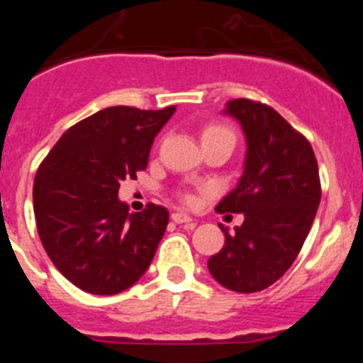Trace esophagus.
Masks as SVG:
<instances>
[{"mask_svg": "<svg viewBox=\"0 0 363 363\" xmlns=\"http://www.w3.org/2000/svg\"><path fill=\"white\" fill-rule=\"evenodd\" d=\"M172 221L177 223V225H182V223H193V218L191 216H188L186 212H174L172 214Z\"/></svg>", "mask_w": 363, "mask_h": 363, "instance_id": "34e87169", "label": "esophagus"}]
</instances>
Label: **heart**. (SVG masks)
I'll list each match as a JSON object with an SVG mask.
<instances>
[{
	"label": "heart",
	"mask_w": 363,
	"mask_h": 363,
	"mask_svg": "<svg viewBox=\"0 0 363 363\" xmlns=\"http://www.w3.org/2000/svg\"><path fill=\"white\" fill-rule=\"evenodd\" d=\"M202 140L205 142H212V140H228L232 144H235V133H233L232 128L225 123H219V121H211L203 126L202 131ZM182 200L189 205H195L199 202V196L196 193L193 191H184L182 193Z\"/></svg>",
	"instance_id": "1"
}]
</instances>
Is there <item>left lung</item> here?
Instances as JSON below:
<instances>
[{
    "instance_id": "left-lung-1",
    "label": "left lung",
    "mask_w": 363,
    "mask_h": 363,
    "mask_svg": "<svg viewBox=\"0 0 363 363\" xmlns=\"http://www.w3.org/2000/svg\"><path fill=\"white\" fill-rule=\"evenodd\" d=\"M247 140L244 174L216 212L244 214L235 233L207 262L219 284L255 294L284 276L303 246L321 200L318 161L309 140L272 107L237 98L226 104Z\"/></svg>"
}]
</instances>
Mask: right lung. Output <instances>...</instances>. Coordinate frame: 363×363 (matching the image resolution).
Masks as SVG:
<instances>
[{
	"instance_id": "1",
	"label": "right lung",
	"mask_w": 363,
	"mask_h": 363,
	"mask_svg": "<svg viewBox=\"0 0 363 363\" xmlns=\"http://www.w3.org/2000/svg\"><path fill=\"white\" fill-rule=\"evenodd\" d=\"M175 107H108L63 133L42 161L33 184L40 240L69 283L93 295L133 286L151 265L168 211L149 203L128 212L121 181L147 168L149 152Z\"/></svg>"
}]
</instances>
